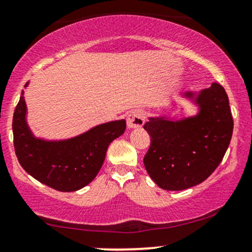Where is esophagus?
Returning a JSON list of instances; mask_svg holds the SVG:
<instances>
[{"label": "esophagus", "instance_id": "34e87169", "mask_svg": "<svg viewBox=\"0 0 252 252\" xmlns=\"http://www.w3.org/2000/svg\"><path fill=\"white\" fill-rule=\"evenodd\" d=\"M144 124V115L141 110L130 111L126 116V126L129 129L141 128Z\"/></svg>", "mask_w": 252, "mask_h": 252}]
</instances>
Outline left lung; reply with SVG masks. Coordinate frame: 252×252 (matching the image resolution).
<instances>
[{"label": "left lung", "mask_w": 252, "mask_h": 252, "mask_svg": "<svg viewBox=\"0 0 252 252\" xmlns=\"http://www.w3.org/2000/svg\"><path fill=\"white\" fill-rule=\"evenodd\" d=\"M178 99L195 105V115L172 101L158 116L148 117L143 128L151 144L143 163L159 188L170 191L189 189L202 183L222 162L232 136L233 121L224 88L213 83L208 89L186 92Z\"/></svg>", "instance_id": "1"}]
</instances>
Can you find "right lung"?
<instances>
[{
  "instance_id": "add662e5",
  "label": "right lung",
  "mask_w": 252,
  "mask_h": 252,
  "mask_svg": "<svg viewBox=\"0 0 252 252\" xmlns=\"http://www.w3.org/2000/svg\"><path fill=\"white\" fill-rule=\"evenodd\" d=\"M28 86L27 82L24 88ZM23 94L13 118L14 147L21 166L35 180L59 191H77L88 186L102 168L109 144L126 130V120L98 124L70 138L38 137L27 121Z\"/></svg>"
}]
</instances>
